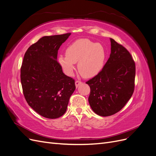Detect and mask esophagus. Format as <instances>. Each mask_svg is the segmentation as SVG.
Returning <instances> with one entry per match:
<instances>
[{
    "mask_svg": "<svg viewBox=\"0 0 156 156\" xmlns=\"http://www.w3.org/2000/svg\"><path fill=\"white\" fill-rule=\"evenodd\" d=\"M82 84V82L79 81V80H77L76 81H75V86H76V87H78L80 84Z\"/></svg>",
    "mask_w": 156,
    "mask_h": 156,
    "instance_id": "esophagus-1",
    "label": "esophagus"
}]
</instances>
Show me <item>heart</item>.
<instances>
[{"mask_svg":"<svg viewBox=\"0 0 156 156\" xmlns=\"http://www.w3.org/2000/svg\"><path fill=\"white\" fill-rule=\"evenodd\" d=\"M105 58L103 47L88 39L77 40L66 50V56L60 55L58 62L65 72L72 73L75 63L83 77H93L100 72Z\"/></svg>","mask_w":156,"mask_h":156,"instance_id":"heart-1","label":"heart"}]
</instances>
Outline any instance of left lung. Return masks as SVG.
<instances>
[{"mask_svg":"<svg viewBox=\"0 0 156 156\" xmlns=\"http://www.w3.org/2000/svg\"><path fill=\"white\" fill-rule=\"evenodd\" d=\"M111 52L102 69L86 82L90 88L89 104L101 116L115 114L123 108L135 89V63L124 47L110 38Z\"/></svg>","mask_w":156,"mask_h":156,"instance_id":"left-lung-1","label":"left lung"}]
</instances>
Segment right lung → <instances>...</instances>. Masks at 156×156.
Wrapping results in <instances>:
<instances>
[{
  "mask_svg": "<svg viewBox=\"0 0 156 156\" xmlns=\"http://www.w3.org/2000/svg\"><path fill=\"white\" fill-rule=\"evenodd\" d=\"M71 33L44 36L30 45L21 67V82L27 102L47 119L62 116L75 90V80L66 75L58 62L60 45Z\"/></svg>",
  "mask_w": 156,
  "mask_h": 156,
  "instance_id": "add662e5",
  "label": "right lung"
}]
</instances>
